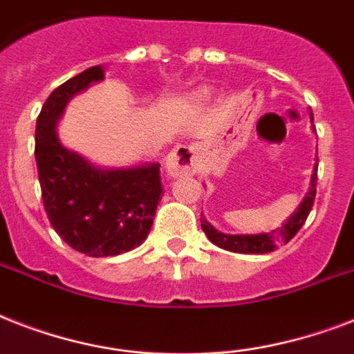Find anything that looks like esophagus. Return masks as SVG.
Segmentation results:
<instances>
[{
	"label": "esophagus",
	"instance_id": "obj_1",
	"mask_svg": "<svg viewBox=\"0 0 354 354\" xmlns=\"http://www.w3.org/2000/svg\"><path fill=\"white\" fill-rule=\"evenodd\" d=\"M200 147L196 143L180 145L167 158V172L171 176H189L200 169Z\"/></svg>",
	"mask_w": 354,
	"mask_h": 354
}]
</instances>
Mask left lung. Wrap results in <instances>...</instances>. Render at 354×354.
<instances>
[{
	"label": "left lung",
	"mask_w": 354,
	"mask_h": 354,
	"mask_svg": "<svg viewBox=\"0 0 354 354\" xmlns=\"http://www.w3.org/2000/svg\"><path fill=\"white\" fill-rule=\"evenodd\" d=\"M310 121H313V115H310ZM314 122V121H313ZM318 167L314 169L313 180H310V191H308L307 198L303 200V204L297 207V211L288 218V222H285L283 226L277 227L275 232L272 233H261V235H226V233L216 232L215 227L211 226L209 222L205 221L204 216H200V224H202V230L207 235L215 246L222 248V250H227V252L235 253H270L277 250L281 242H290L296 233L301 230V226L307 221L308 213L313 209L314 198H316V185H318Z\"/></svg>",
	"instance_id": "8db88e82"
}]
</instances>
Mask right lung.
Instances as JSON below:
<instances>
[{"label":"right lung","instance_id":"add662e5","mask_svg":"<svg viewBox=\"0 0 354 354\" xmlns=\"http://www.w3.org/2000/svg\"><path fill=\"white\" fill-rule=\"evenodd\" d=\"M102 79L99 66L75 75L47 97L36 119L35 158L53 230L90 257L130 252L147 239L161 200L160 165L102 171L60 145L55 124L75 93Z\"/></svg>","mask_w":354,"mask_h":354}]
</instances>
